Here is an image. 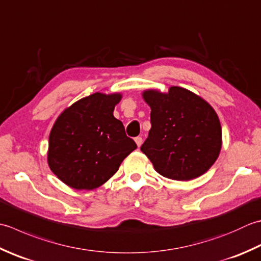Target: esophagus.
<instances>
[{
	"instance_id": "34e87169",
	"label": "esophagus",
	"mask_w": 261,
	"mask_h": 261,
	"mask_svg": "<svg viewBox=\"0 0 261 261\" xmlns=\"http://www.w3.org/2000/svg\"><path fill=\"white\" fill-rule=\"evenodd\" d=\"M135 141H136L137 146H138V147H140V146H141V144H142V138H141V137H137L136 139H135Z\"/></svg>"
}]
</instances>
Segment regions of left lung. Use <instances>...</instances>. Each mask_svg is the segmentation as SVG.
I'll list each match as a JSON object with an SVG mask.
<instances>
[{"mask_svg": "<svg viewBox=\"0 0 261 261\" xmlns=\"http://www.w3.org/2000/svg\"><path fill=\"white\" fill-rule=\"evenodd\" d=\"M151 129L140 147L161 175L189 181L202 175L216 162L222 127L213 107L181 87L167 94L147 90Z\"/></svg>", "mask_w": 261, "mask_h": 261, "instance_id": "obj_1", "label": "left lung"}]
</instances>
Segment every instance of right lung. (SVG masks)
Returning a JSON list of instances; mask_svg holds the SVG:
<instances>
[{"instance_id":"1","label":"right lung","mask_w":261,"mask_h":261,"mask_svg":"<svg viewBox=\"0 0 261 261\" xmlns=\"http://www.w3.org/2000/svg\"><path fill=\"white\" fill-rule=\"evenodd\" d=\"M120 100V94L95 93L75 101L55 121L47 161L65 185L76 190L98 188L137 148L113 115Z\"/></svg>"}]
</instances>
